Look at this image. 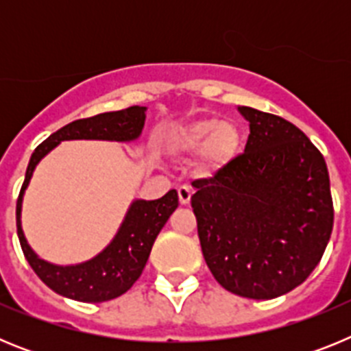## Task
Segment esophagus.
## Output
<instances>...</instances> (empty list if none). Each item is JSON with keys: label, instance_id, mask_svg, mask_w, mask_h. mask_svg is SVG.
<instances>
[{"label": "esophagus", "instance_id": "34e87169", "mask_svg": "<svg viewBox=\"0 0 351 351\" xmlns=\"http://www.w3.org/2000/svg\"><path fill=\"white\" fill-rule=\"evenodd\" d=\"M178 193H179V202H181L182 206H188L191 200V195H193V191H191L188 186H181V188L178 190Z\"/></svg>", "mask_w": 351, "mask_h": 351}]
</instances>
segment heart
I'll return each instance as SVG.
<instances>
[{
  "label": "heart",
  "mask_w": 351,
  "mask_h": 351,
  "mask_svg": "<svg viewBox=\"0 0 351 351\" xmlns=\"http://www.w3.org/2000/svg\"><path fill=\"white\" fill-rule=\"evenodd\" d=\"M241 144V133L232 123L219 119L195 121L169 133L167 149L176 154H195L206 149L209 165L221 167L232 160Z\"/></svg>",
  "instance_id": "heart-1"
}]
</instances>
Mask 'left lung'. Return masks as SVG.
<instances>
[{"label": "left lung", "mask_w": 351, "mask_h": 351, "mask_svg": "<svg viewBox=\"0 0 351 351\" xmlns=\"http://www.w3.org/2000/svg\"><path fill=\"white\" fill-rule=\"evenodd\" d=\"M244 153L191 182L200 246L214 280L247 299H274L308 280L332 234L324 156L290 121L239 107Z\"/></svg>", "instance_id": "obj_1"}]
</instances>
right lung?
<instances>
[{
	"label": "right lung",
	"mask_w": 351,
	"mask_h": 351,
	"mask_svg": "<svg viewBox=\"0 0 351 351\" xmlns=\"http://www.w3.org/2000/svg\"><path fill=\"white\" fill-rule=\"evenodd\" d=\"M145 107L123 108L117 112H105L93 117H84L54 132L42 142L31 154L26 179L17 198V235L31 269L40 280L60 295L80 302H104L123 295L141 278L147 263L149 253L160 230L178 209V191L170 190L158 200H135L126 214L125 221L114 241L101 251L100 255L80 265H52L38 258L27 246L21 228V206L23 193L27 188L33 170L45 154L61 141L73 138H98V141L128 142L137 138L144 128Z\"/></svg>",
	"instance_id": "add662e5"
}]
</instances>
